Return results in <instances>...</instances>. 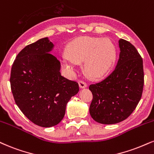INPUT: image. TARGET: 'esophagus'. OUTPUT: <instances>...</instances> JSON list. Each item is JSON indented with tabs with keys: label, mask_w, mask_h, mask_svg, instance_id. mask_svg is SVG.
I'll use <instances>...</instances> for the list:
<instances>
[{
	"label": "esophagus",
	"mask_w": 154,
	"mask_h": 154,
	"mask_svg": "<svg viewBox=\"0 0 154 154\" xmlns=\"http://www.w3.org/2000/svg\"><path fill=\"white\" fill-rule=\"evenodd\" d=\"M78 84H79V88H80L81 89H83V88H87V86H88V85H87V83L85 82H83V81H79Z\"/></svg>",
	"instance_id": "1"
}]
</instances>
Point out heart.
Listing matches in <instances>:
<instances>
[{
	"label": "heart",
	"instance_id": "heart-1",
	"mask_svg": "<svg viewBox=\"0 0 154 154\" xmlns=\"http://www.w3.org/2000/svg\"><path fill=\"white\" fill-rule=\"evenodd\" d=\"M66 56L62 65L68 72H74L76 64L83 62L85 75L92 79H99L107 75L113 66L116 49L108 38L83 36L67 46Z\"/></svg>",
	"mask_w": 154,
	"mask_h": 154
}]
</instances>
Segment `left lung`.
<instances>
[{
    "instance_id": "obj_1",
    "label": "left lung",
    "mask_w": 154,
    "mask_h": 154,
    "mask_svg": "<svg viewBox=\"0 0 154 154\" xmlns=\"http://www.w3.org/2000/svg\"><path fill=\"white\" fill-rule=\"evenodd\" d=\"M120 55L114 71L89 87L93 98L90 114L99 123L115 124L125 120L136 109L144 84L143 59L133 44L120 38Z\"/></svg>"
}]
</instances>
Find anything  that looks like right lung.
Returning <instances> with one entry per match:
<instances>
[{"mask_svg":"<svg viewBox=\"0 0 154 154\" xmlns=\"http://www.w3.org/2000/svg\"><path fill=\"white\" fill-rule=\"evenodd\" d=\"M54 47L48 37L26 46L18 53L11 72L16 105L28 119L44 128L60 123L67 103L79 92L77 82L61 75L60 62L51 54Z\"/></svg>","mask_w":154,"mask_h":154,"instance_id":"1","label":"right lung"}]
</instances>
